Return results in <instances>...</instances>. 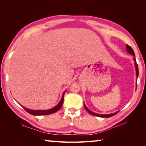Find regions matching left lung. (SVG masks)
<instances>
[{
	"label": "left lung",
	"instance_id": "8db88e82",
	"mask_svg": "<svg viewBox=\"0 0 146 146\" xmlns=\"http://www.w3.org/2000/svg\"><path fill=\"white\" fill-rule=\"evenodd\" d=\"M126 51L127 52H129V54H131L132 55H133V56H134V64H135V71H136V78H138V76H139V70H138V66H137V62H136V60H135V53H134V51L133 50L132 48L131 47V46H129L127 44L126 45ZM84 107L85 108L86 110L88 111V113H90V114L93 115H95V116H97V117H103V118H108V117H112L113 115H115L116 113H117L119 112V111H115V112L112 113H110V114H98V113H96L93 112V111L90 110L88 108L86 107V106L85 105V104H84Z\"/></svg>",
	"mask_w": 146,
	"mask_h": 146
}]
</instances>
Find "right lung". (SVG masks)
I'll return each mask as SVG.
<instances>
[{
  "label": "right lung",
  "instance_id": "add662e5",
  "mask_svg": "<svg viewBox=\"0 0 146 146\" xmlns=\"http://www.w3.org/2000/svg\"><path fill=\"white\" fill-rule=\"evenodd\" d=\"M66 90H65L64 93L62 95V97L61 100L59 102L58 104L55 106L54 107L51 108V109H48V110H31V109H29V108H27L26 107H23L24 109L26 110V111L29 113L30 114L33 115H49V114H51L55 113L56 111H57L61 108L63 104V101H64V95L66 92Z\"/></svg>",
  "mask_w": 146,
  "mask_h": 146
}]
</instances>
